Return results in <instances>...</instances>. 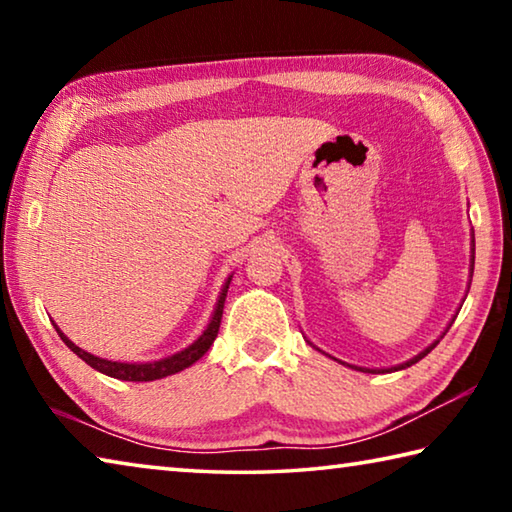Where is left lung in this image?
Returning <instances> with one entry per match:
<instances>
[{
  "instance_id": "obj_1",
  "label": "left lung",
  "mask_w": 512,
  "mask_h": 512,
  "mask_svg": "<svg viewBox=\"0 0 512 512\" xmlns=\"http://www.w3.org/2000/svg\"><path fill=\"white\" fill-rule=\"evenodd\" d=\"M472 273H474V230H472V259H470V277H472ZM467 291H470V289H467ZM456 318V316H454ZM454 318L452 320H449V325H447V329L449 327H452V323H454ZM447 329H445V332L443 334H440V339H443V336L447 334ZM440 339H436V341H433L431 345H427V348H424L420 354H415V357L413 359H409V361H404V363H400V366H391V368H361V366H350V368H354V370H361V372H372V375H377V372H393V370H404V368H409V366H413V363H418L420 359H424V357H427V354L433 350V348H436V345L440 343ZM311 345V348H316V345L314 343H309ZM318 350V348H316ZM318 352H323V350H318ZM325 354V352H323ZM327 357H329V354H327ZM334 359V357H332ZM334 361H339V359H334ZM343 363V361H341ZM343 366H348V363H343Z\"/></svg>"
}]
</instances>
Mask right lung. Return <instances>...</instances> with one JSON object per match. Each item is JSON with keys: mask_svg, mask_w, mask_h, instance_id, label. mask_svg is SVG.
<instances>
[{"mask_svg": "<svg viewBox=\"0 0 512 512\" xmlns=\"http://www.w3.org/2000/svg\"><path fill=\"white\" fill-rule=\"evenodd\" d=\"M230 280H232V275H228V280L223 282L221 293H219V300H216V307H214V314L210 318V323H207V327L203 329V334L198 336V339L192 345H187L185 350H180L176 354H171V357H164V359H158V361L128 363V361H110V359L94 357V354L81 350L79 345L69 341L67 336L60 332V327L54 323V320H51V323H54L58 336H60V339H63V343L67 345V348L72 350L74 354H79V357L85 363H88V366H92L94 370H99V372H103V375L115 377V379H121V381H155V379L176 375V372L189 368V366H192V363H196L198 359H201L207 350H210V345L214 343L216 334H219L221 316H223V305H225V296H228V289H230Z\"/></svg>", "mask_w": 512, "mask_h": 512, "instance_id": "obj_1", "label": "right lung"}]
</instances>
